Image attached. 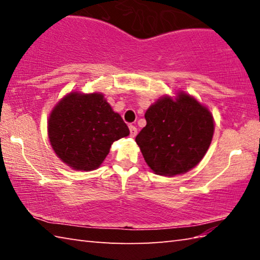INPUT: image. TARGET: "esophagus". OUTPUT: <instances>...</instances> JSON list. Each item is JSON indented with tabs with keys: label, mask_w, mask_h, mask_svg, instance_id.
<instances>
[{
	"label": "esophagus",
	"mask_w": 260,
	"mask_h": 260,
	"mask_svg": "<svg viewBox=\"0 0 260 260\" xmlns=\"http://www.w3.org/2000/svg\"><path fill=\"white\" fill-rule=\"evenodd\" d=\"M129 133H131L132 138H134V136H136V134H138V128H136L135 126L131 125V126H129Z\"/></svg>",
	"instance_id": "34e87169"
}]
</instances>
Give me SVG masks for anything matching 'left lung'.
Here are the masks:
<instances>
[{"label":"left lung","mask_w":260,"mask_h":260,"mask_svg":"<svg viewBox=\"0 0 260 260\" xmlns=\"http://www.w3.org/2000/svg\"><path fill=\"white\" fill-rule=\"evenodd\" d=\"M135 141L148 166L159 175L186 173L202 160L213 136L212 114L187 94L158 100L144 114Z\"/></svg>","instance_id":"1"}]
</instances>
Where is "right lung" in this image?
I'll return each instance as SVG.
<instances>
[{"instance_id":"right-lung-1","label":"right lung","mask_w":260,"mask_h":260,"mask_svg":"<svg viewBox=\"0 0 260 260\" xmlns=\"http://www.w3.org/2000/svg\"><path fill=\"white\" fill-rule=\"evenodd\" d=\"M48 134L65 164L91 171L102 164L114 141L128 135L129 129L102 94L70 93L52 110Z\"/></svg>"}]
</instances>
